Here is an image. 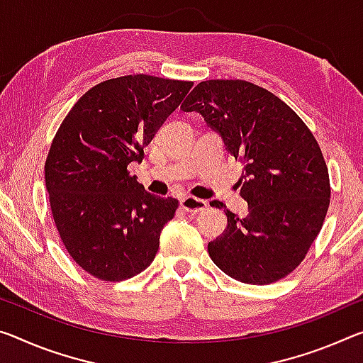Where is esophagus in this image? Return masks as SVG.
<instances>
[{"instance_id": "esophagus-1", "label": "esophagus", "mask_w": 363, "mask_h": 363, "mask_svg": "<svg viewBox=\"0 0 363 363\" xmlns=\"http://www.w3.org/2000/svg\"><path fill=\"white\" fill-rule=\"evenodd\" d=\"M181 206L187 213H192V215H195V213H200V211L206 210L208 203H206L205 200H202V199H195V197H191V195H189V197H184L181 200Z\"/></svg>"}]
</instances>
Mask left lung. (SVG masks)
Instances as JSON below:
<instances>
[{
	"label": "left lung",
	"mask_w": 363,
	"mask_h": 363,
	"mask_svg": "<svg viewBox=\"0 0 363 363\" xmlns=\"http://www.w3.org/2000/svg\"><path fill=\"white\" fill-rule=\"evenodd\" d=\"M220 132L226 150L244 164L238 186L249 203L208 244L213 263L245 284H272L306 258L330 206V176L320 145L283 100L247 80H205L182 103Z\"/></svg>",
	"instance_id": "left-lung-1"
}]
</instances>
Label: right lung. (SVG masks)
Instances as JSON below:
<instances>
[{"label":"right lung","instance_id":"add662e5","mask_svg":"<svg viewBox=\"0 0 363 363\" xmlns=\"http://www.w3.org/2000/svg\"><path fill=\"white\" fill-rule=\"evenodd\" d=\"M147 74L96 84L80 96L51 142L45 184L60 238L84 272L124 281L150 267L176 199L148 194L128 166L192 89Z\"/></svg>","mask_w":363,"mask_h":363}]
</instances>
